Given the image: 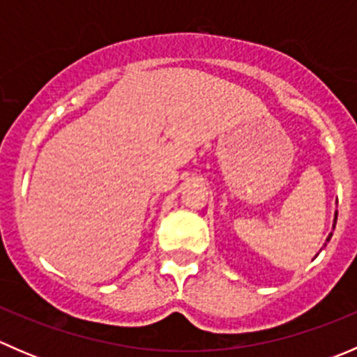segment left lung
<instances>
[{"label": "left lung", "instance_id": "1", "mask_svg": "<svg viewBox=\"0 0 357 357\" xmlns=\"http://www.w3.org/2000/svg\"><path fill=\"white\" fill-rule=\"evenodd\" d=\"M335 221H337V214H335ZM333 228H335V225H333ZM330 238H332V235L328 236V242H330Z\"/></svg>", "mask_w": 357, "mask_h": 357}]
</instances>
